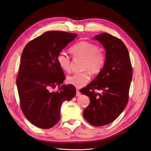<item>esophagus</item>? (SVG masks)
<instances>
[{
    "mask_svg": "<svg viewBox=\"0 0 151 151\" xmlns=\"http://www.w3.org/2000/svg\"><path fill=\"white\" fill-rule=\"evenodd\" d=\"M81 95V92L79 91V89H76V96H79Z\"/></svg>",
    "mask_w": 151,
    "mask_h": 151,
    "instance_id": "1",
    "label": "esophagus"
}]
</instances>
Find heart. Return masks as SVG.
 Returning <instances> with one entry per match:
<instances>
[{"mask_svg":"<svg viewBox=\"0 0 151 151\" xmlns=\"http://www.w3.org/2000/svg\"><path fill=\"white\" fill-rule=\"evenodd\" d=\"M70 51L73 56L84 59L83 69L84 72L76 73L67 77L68 84L77 88H82L88 84L91 79L89 72L96 74L103 68L106 57L104 54L99 50V48L94 43L82 41L75 44ZM58 64L66 72L70 71V58L64 52L59 53L57 57Z\"/></svg>","mask_w":151,"mask_h":151,"instance_id":"b5f03b06","label":"heart"}]
</instances>
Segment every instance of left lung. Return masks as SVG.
Masks as SVG:
<instances>
[{
	"label": "left lung",
	"mask_w": 151,
	"mask_h": 151,
	"mask_svg": "<svg viewBox=\"0 0 151 151\" xmlns=\"http://www.w3.org/2000/svg\"><path fill=\"white\" fill-rule=\"evenodd\" d=\"M106 51V60L95 79L81 89L90 103L83 115L90 124L101 127L113 122L126 107L132 79L129 51L122 40L106 33L95 36ZM102 90V93L94 92Z\"/></svg>",
	"instance_id": "1"
}]
</instances>
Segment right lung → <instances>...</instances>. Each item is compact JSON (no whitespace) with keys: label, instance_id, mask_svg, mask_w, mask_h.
Returning a JSON list of instances; mask_svg holds the SVG:
<instances>
[{"label":"right lung","instance_id":"add662e5","mask_svg":"<svg viewBox=\"0 0 151 151\" xmlns=\"http://www.w3.org/2000/svg\"><path fill=\"white\" fill-rule=\"evenodd\" d=\"M77 36L63 31H48L31 41L22 53L17 88L22 111L36 127H53L60 118L62 103L75 96L74 86L62 84L65 77L57 57ZM57 85V92L49 91Z\"/></svg>","mask_w":151,"mask_h":151}]
</instances>
